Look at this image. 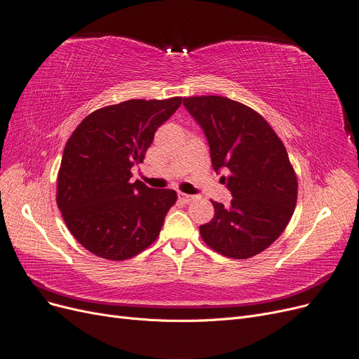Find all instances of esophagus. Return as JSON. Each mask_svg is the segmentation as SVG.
Masks as SVG:
<instances>
[{"label":"esophagus","mask_w":359,"mask_h":359,"mask_svg":"<svg viewBox=\"0 0 359 359\" xmlns=\"http://www.w3.org/2000/svg\"><path fill=\"white\" fill-rule=\"evenodd\" d=\"M179 198H180V200H182L184 204H189V203H192V201L195 200L194 195H188V194H180Z\"/></svg>","instance_id":"34e87169"}]
</instances>
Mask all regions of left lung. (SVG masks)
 <instances>
[{"label":"left lung","instance_id":"left-lung-1","mask_svg":"<svg viewBox=\"0 0 359 359\" xmlns=\"http://www.w3.org/2000/svg\"><path fill=\"white\" fill-rule=\"evenodd\" d=\"M201 126L216 171L232 194L231 207L213 203L215 217L201 224L204 243L231 259H248L266 250L294 213L297 177L281 139L260 114L222 96L183 99Z\"/></svg>","mask_w":359,"mask_h":359}]
</instances>
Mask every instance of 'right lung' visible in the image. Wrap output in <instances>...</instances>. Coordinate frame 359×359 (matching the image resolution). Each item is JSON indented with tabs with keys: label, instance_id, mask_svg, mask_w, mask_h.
<instances>
[{
	"label": "right lung",
	"instance_id": "1",
	"mask_svg": "<svg viewBox=\"0 0 359 359\" xmlns=\"http://www.w3.org/2000/svg\"><path fill=\"white\" fill-rule=\"evenodd\" d=\"M180 104L182 97H171L104 106L86 116L66 142L56 201L66 226L90 253L127 260L158 238L177 194L131 183L130 170L143 163L156 128Z\"/></svg>",
	"mask_w": 359,
	"mask_h": 359
}]
</instances>
